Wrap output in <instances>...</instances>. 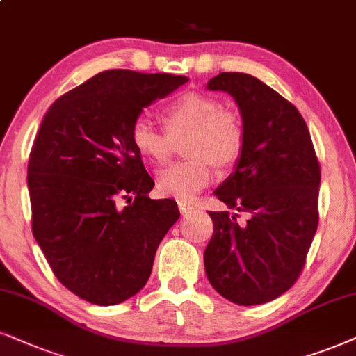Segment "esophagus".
Masks as SVG:
<instances>
[{
    "label": "esophagus",
    "mask_w": 356,
    "mask_h": 356,
    "mask_svg": "<svg viewBox=\"0 0 356 356\" xmlns=\"http://www.w3.org/2000/svg\"><path fill=\"white\" fill-rule=\"evenodd\" d=\"M179 210H181L182 215H188L192 213V211H195V207L187 204V202H179Z\"/></svg>",
    "instance_id": "34e87169"
}]
</instances>
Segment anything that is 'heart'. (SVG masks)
Masks as SVG:
<instances>
[{
	"mask_svg": "<svg viewBox=\"0 0 356 356\" xmlns=\"http://www.w3.org/2000/svg\"><path fill=\"white\" fill-rule=\"evenodd\" d=\"M165 133L149 120L138 118L131 124V145L138 154L161 165L168 163L172 141L187 134L182 152L186 161L175 163L157 177L159 192L177 200H192L209 187L217 165L233 163L243 149L245 128L233 110L222 108L217 98L202 93H184L163 110Z\"/></svg>",
	"mask_w": 356,
	"mask_h": 356,
	"instance_id": "b5f03b06",
	"label": "heart"
}]
</instances>
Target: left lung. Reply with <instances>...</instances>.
<instances>
[{
  "label": "left lung",
  "mask_w": 356,
  "mask_h": 356,
  "mask_svg": "<svg viewBox=\"0 0 356 356\" xmlns=\"http://www.w3.org/2000/svg\"><path fill=\"white\" fill-rule=\"evenodd\" d=\"M207 90L238 105L245 143L235 170L213 193L228 209L209 211L204 251L211 287L238 305L269 302L294 284L316 235L321 168L307 124L292 103L253 75L222 72Z\"/></svg>",
  "instance_id": "8db88e82"
}]
</instances>
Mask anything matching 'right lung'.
Here are the masks:
<instances>
[{"instance_id": "obj_1", "label": "right lung", "mask_w": 356, "mask_h": 356, "mask_svg": "<svg viewBox=\"0 0 356 356\" xmlns=\"http://www.w3.org/2000/svg\"><path fill=\"white\" fill-rule=\"evenodd\" d=\"M184 75L105 70L56 100L28 164L33 235L58 281L97 305L133 298L151 276L177 204L152 200L154 181L131 145V124ZM118 198L129 205L120 209Z\"/></svg>"}]
</instances>
